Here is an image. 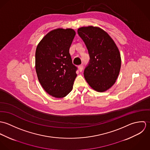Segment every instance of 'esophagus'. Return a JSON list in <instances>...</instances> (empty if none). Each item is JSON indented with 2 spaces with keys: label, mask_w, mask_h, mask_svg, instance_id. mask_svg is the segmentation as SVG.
Returning a JSON list of instances; mask_svg holds the SVG:
<instances>
[{
  "label": "esophagus",
  "mask_w": 150,
  "mask_h": 150,
  "mask_svg": "<svg viewBox=\"0 0 150 150\" xmlns=\"http://www.w3.org/2000/svg\"><path fill=\"white\" fill-rule=\"evenodd\" d=\"M83 65H80V66H79V71H80V72H81L82 71H83Z\"/></svg>",
  "instance_id": "1"
}]
</instances>
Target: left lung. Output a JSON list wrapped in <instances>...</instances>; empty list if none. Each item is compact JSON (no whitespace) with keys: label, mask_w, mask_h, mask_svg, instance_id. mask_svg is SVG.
I'll return each instance as SVG.
<instances>
[{"label":"left lung","mask_w":150,"mask_h":150,"mask_svg":"<svg viewBox=\"0 0 150 150\" xmlns=\"http://www.w3.org/2000/svg\"><path fill=\"white\" fill-rule=\"evenodd\" d=\"M89 55V62L84 75L90 86L105 92L114 84L120 73L121 59L118 47L107 32L98 27L89 26L77 30Z\"/></svg>","instance_id":"8db88e82"}]
</instances>
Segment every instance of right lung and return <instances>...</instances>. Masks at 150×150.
Here are the masks:
<instances>
[{"label": "right lung", "instance_id": "obj_1", "mask_svg": "<svg viewBox=\"0 0 150 150\" xmlns=\"http://www.w3.org/2000/svg\"><path fill=\"white\" fill-rule=\"evenodd\" d=\"M76 35L72 29L58 28L48 33L38 44L35 67L38 80L50 95L61 98L72 90L77 67L69 48Z\"/></svg>", "mask_w": 150, "mask_h": 150}]
</instances>
